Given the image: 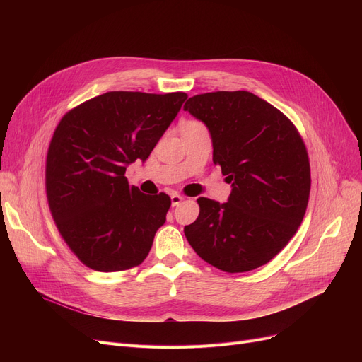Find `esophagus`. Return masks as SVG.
I'll return each mask as SVG.
<instances>
[{"mask_svg":"<svg viewBox=\"0 0 362 362\" xmlns=\"http://www.w3.org/2000/svg\"><path fill=\"white\" fill-rule=\"evenodd\" d=\"M170 199H171V206H177L185 198L183 197H180L179 194H173L170 197Z\"/></svg>","mask_w":362,"mask_h":362,"instance_id":"34e87169","label":"esophagus"}]
</instances>
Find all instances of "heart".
Returning <instances> with one entry per match:
<instances>
[{"label":"heart","mask_w":362,"mask_h":362,"mask_svg":"<svg viewBox=\"0 0 362 362\" xmlns=\"http://www.w3.org/2000/svg\"><path fill=\"white\" fill-rule=\"evenodd\" d=\"M191 123H195V122H191Z\"/></svg>","instance_id":"obj_1"}]
</instances>
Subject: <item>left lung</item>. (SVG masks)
<instances>
[{
    "instance_id": "obj_1",
    "label": "left lung",
    "mask_w": 362,
    "mask_h": 362,
    "mask_svg": "<svg viewBox=\"0 0 362 362\" xmlns=\"http://www.w3.org/2000/svg\"><path fill=\"white\" fill-rule=\"evenodd\" d=\"M210 132L213 161L232 185L224 204L198 198L185 236L208 264L243 273L273 259L296 233L308 205L307 148L292 122L248 90H218L183 107Z\"/></svg>"
}]
</instances>
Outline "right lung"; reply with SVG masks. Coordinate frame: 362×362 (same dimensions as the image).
<instances>
[{"instance_id": "obj_1", "label": "right lung", "mask_w": 362, "mask_h": 362, "mask_svg": "<svg viewBox=\"0 0 362 362\" xmlns=\"http://www.w3.org/2000/svg\"><path fill=\"white\" fill-rule=\"evenodd\" d=\"M186 98L112 90L73 108L57 126L47 156L49 210L89 269L123 272L149 254L171 201L130 187L124 173L146 161Z\"/></svg>"}]
</instances>
